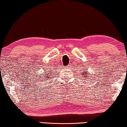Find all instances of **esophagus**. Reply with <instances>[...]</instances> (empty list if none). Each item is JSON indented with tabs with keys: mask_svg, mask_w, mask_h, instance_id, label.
<instances>
[{
	"mask_svg": "<svg viewBox=\"0 0 127 127\" xmlns=\"http://www.w3.org/2000/svg\"><path fill=\"white\" fill-rule=\"evenodd\" d=\"M68 68H69V67H68Z\"/></svg>",
	"mask_w": 127,
	"mask_h": 127,
	"instance_id": "obj_1",
	"label": "esophagus"
}]
</instances>
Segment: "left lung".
Here are the masks:
<instances>
[{
    "mask_svg": "<svg viewBox=\"0 0 127 127\" xmlns=\"http://www.w3.org/2000/svg\"><path fill=\"white\" fill-rule=\"evenodd\" d=\"M88 72H83V73H82V75L83 77H87V76H88Z\"/></svg>",
    "mask_w": 127,
    "mask_h": 127,
    "instance_id": "obj_1",
    "label": "left lung"
}]
</instances>
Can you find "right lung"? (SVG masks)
<instances>
[{
    "mask_svg": "<svg viewBox=\"0 0 127 127\" xmlns=\"http://www.w3.org/2000/svg\"><path fill=\"white\" fill-rule=\"evenodd\" d=\"M50 73H51V72H50ZM42 75H42V77H44V78H45V81H48V79H49L48 76L50 75H51V73H47V72L46 71L45 73H44Z\"/></svg>",
    "mask_w": 127,
    "mask_h": 127,
    "instance_id": "obj_1",
    "label": "right lung"
}]
</instances>
